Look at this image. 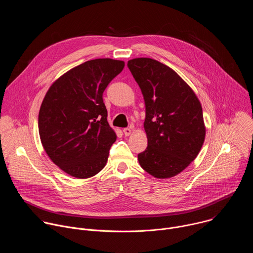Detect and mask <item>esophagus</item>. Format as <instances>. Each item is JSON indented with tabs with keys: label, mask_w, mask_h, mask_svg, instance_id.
<instances>
[{
	"label": "esophagus",
	"mask_w": 253,
	"mask_h": 253,
	"mask_svg": "<svg viewBox=\"0 0 253 253\" xmlns=\"http://www.w3.org/2000/svg\"><path fill=\"white\" fill-rule=\"evenodd\" d=\"M123 133L125 136H129L132 133V128H124Z\"/></svg>",
	"instance_id": "esophagus-1"
}]
</instances>
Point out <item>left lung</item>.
I'll use <instances>...</instances> for the list:
<instances>
[{"instance_id":"1","label":"left lung","mask_w":253,"mask_h":253,"mask_svg":"<svg viewBox=\"0 0 253 253\" xmlns=\"http://www.w3.org/2000/svg\"><path fill=\"white\" fill-rule=\"evenodd\" d=\"M145 101L148 146L138 154L140 166L155 178L183 171L205 139L201 104L189 85L168 66L150 58L128 61Z\"/></svg>"}]
</instances>
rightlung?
I'll list each match as a JSON object with an SVG mask.
<instances>
[{
  "label": "right lung",
  "mask_w": 253,
  "mask_h": 253,
  "mask_svg": "<svg viewBox=\"0 0 253 253\" xmlns=\"http://www.w3.org/2000/svg\"><path fill=\"white\" fill-rule=\"evenodd\" d=\"M125 63L109 58L69 70L49 88L39 112V134L50 159L64 172L90 178L106 165L116 133L107 121L103 92Z\"/></svg>",
  "instance_id": "obj_1"
}]
</instances>
